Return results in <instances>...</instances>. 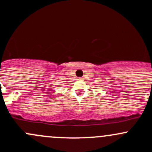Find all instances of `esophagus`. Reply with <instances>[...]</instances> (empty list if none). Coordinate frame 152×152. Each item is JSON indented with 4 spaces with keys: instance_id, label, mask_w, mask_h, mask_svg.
I'll use <instances>...</instances> for the list:
<instances>
[{
    "instance_id": "esophagus-1",
    "label": "esophagus",
    "mask_w": 152,
    "mask_h": 152,
    "mask_svg": "<svg viewBox=\"0 0 152 152\" xmlns=\"http://www.w3.org/2000/svg\"><path fill=\"white\" fill-rule=\"evenodd\" d=\"M78 80L79 81H82V79H81V78H78Z\"/></svg>"
}]
</instances>
